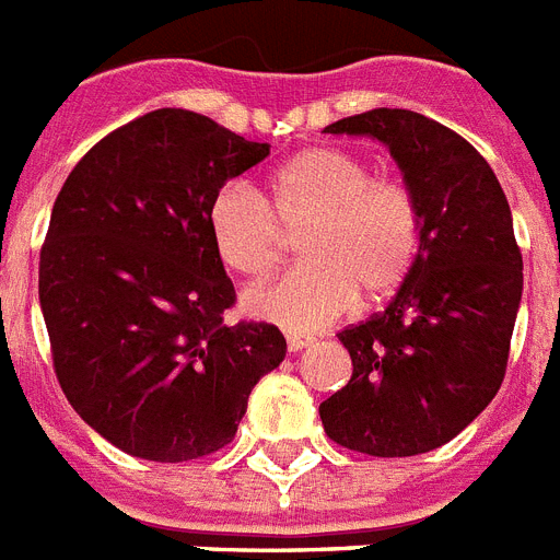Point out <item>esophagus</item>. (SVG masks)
Here are the masks:
<instances>
[{"mask_svg": "<svg viewBox=\"0 0 560 560\" xmlns=\"http://www.w3.org/2000/svg\"><path fill=\"white\" fill-rule=\"evenodd\" d=\"M313 347V338L310 335H301V332H290L287 335V349L290 352H301V349Z\"/></svg>", "mask_w": 560, "mask_h": 560, "instance_id": "1", "label": "esophagus"}]
</instances>
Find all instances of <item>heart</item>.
I'll list each match as a JSON object with an SVG mask.
<instances>
[{
    "instance_id": "obj_1",
    "label": "heart",
    "mask_w": 560,
    "mask_h": 560,
    "mask_svg": "<svg viewBox=\"0 0 560 560\" xmlns=\"http://www.w3.org/2000/svg\"><path fill=\"white\" fill-rule=\"evenodd\" d=\"M301 261L242 295L247 313L295 332L324 329L406 279L420 247V206L406 183L372 177V165L347 149L315 145L270 177L267 199L228 183L208 202L211 245L231 270L259 276L279 261L284 233L299 228Z\"/></svg>"
}]
</instances>
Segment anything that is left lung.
I'll list each match as a JSON object with an SVG mask.
<instances>
[{
  "label": "left lung",
  "mask_w": 560,
  "mask_h": 560,
  "mask_svg": "<svg viewBox=\"0 0 560 560\" xmlns=\"http://www.w3.org/2000/svg\"><path fill=\"white\" fill-rule=\"evenodd\" d=\"M324 132L386 145L420 206V247L388 307L338 332L352 381L320 402V422L358 454H425L504 381L524 287L513 213L488 160L425 115L372 109Z\"/></svg>",
  "instance_id": "1"
}]
</instances>
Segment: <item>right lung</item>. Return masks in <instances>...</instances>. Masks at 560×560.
<instances>
[{"instance_id":"1","label":"right lung","mask_w":560,"mask_h":560,"mask_svg":"<svg viewBox=\"0 0 560 560\" xmlns=\"http://www.w3.org/2000/svg\"><path fill=\"white\" fill-rule=\"evenodd\" d=\"M270 154L217 120L154 109L95 143L56 197L38 301L67 400L124 454L188 462L225 448L253 386L287 354L236 301L208 202Z\"/></svg>"}]
</instances>
